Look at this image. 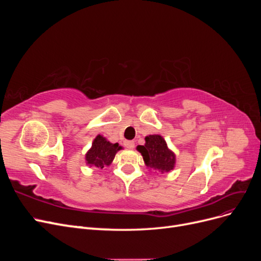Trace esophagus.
Segmentation results:
<instances>
[{
  "mask_svg": "<svg viewBox=\"0 0 261 261\" xmlns=\"http://www.w3.org/2000/svg\"><path fill=\"white\" fill-rule=\"evenodd\" d=\"M124 145H125V147H126V148H128V149H133L134 147H135V143H134L133 140H127V141H125Z\"/></svg>",
  "mask_w": 261,
  "mask_h": 261,
  "instance_id": "1",
  "label": "esophagus"
}]
</instances>
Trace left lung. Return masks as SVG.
I'll return each instance as SVG.
<instances>
[{
	"mask_svg": "<svg viewBox=\"0 0 261 261\" xmlns=\"http://www.w3.org/2000/svg\"><path fill=\"white\" fill-rule=\"evenodd\" d=\"M144 146H137V150L144 158L145 164L150 169L162 173L174 169L175 154L168 148L167 143L160 135H149L145 138Z\"/></svg>",
	"mask_w": 261,
	"mask_h": 261,
	"instance_id": "8db88e82",
	"label": "left lung"
}]
</instances>
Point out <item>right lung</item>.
I'll use <instances>...</instances> for the list:
<instances>
[{
  "mask_svg": "<svg viewBox=\"0 0 261 261\" xmlns=\"http://www.w3.org/2000/svg\"><path fill=\"white\" fill-rule=\"evenodd\" d=\"M122 147L118 144H112L103 136L98 135L94 138L91 148L86 153V163L89 167H96L103 169L112 163L114 156Z\"/></svg>",
  "mask_w": 261,
  "mask_h": 261,
  "instance_id": "obj_1",
  "label": "right lung"
}]
</instances>
